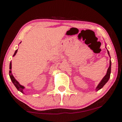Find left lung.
Instances as JSON below:
<instances>
[{
  "mask_svg": "<svg viewBox=\"0 0 122 122\" xmlns=\"http://www.w3.org/2000/svg\"><path fill=\"white\" fill-rule=\"evenodd\" d=\"M107 51H108V55H109V56H110L109 52V51H108V50H107ZM111 73V59H110L109 66V68H108V69L107 70V74H106V76H105L104 77H103L102 80V81H101V82H100L99 83V84L98 85V86H97V88L96 89L97 91H99V89H101V88H102L103 86L106 84L107 82V81H108V80L109 79Z\"/></svg>",
  "mask_w": 122,
  "mask_h": 122,
  "instance_id": "1",
  "label": "left lung"
}]
</instances>
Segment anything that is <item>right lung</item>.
I'll return each instance as SVG.
<instances>
[{"label":"right lung","instance_id":"1","mask_svg":"<svg viewBox=\"0 0 122 122\" xmlns=\"http://www.w3.org/2000/svg\"><path fill=\"white\" fill-rule=\"evenodd\" d=\"M18 51V49L16 50L15 51L14 55H13V56H15V54H16V53H17ZM9 69H10L9 71V76H10V79L11 81H12V82L13 84L15 86V87L16 88V89H18V91H19L21 92L22 93H23V89H24V86H21L19 83V82L16 81V80L15 79V78L14 77V76H13L12 73H11V62L10 61V66H9Z\"/></svg>","mask_w":122,"mask_h":122}]
</instances>
